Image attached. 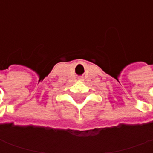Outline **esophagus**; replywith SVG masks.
<instances>
[{
	"label": "esophagus",
	"mask_w": 153,
	"mask_h": 153,
	"mask_svg": "<svg viewBox=\"0 0 153 153\" xmlns=\"http://www.w3.org/2000/svg\"><path fill=\"white\" fill-rule=\"evenodd\" d=\"M79 79H80V80H82V77H80Z\"/></svg>",
	"instance_id": "esophagus-1"
}]
</instances>
